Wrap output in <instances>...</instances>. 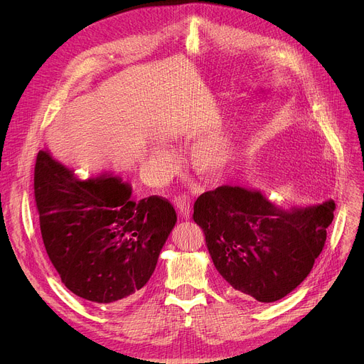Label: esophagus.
<instances>
[{
    "mask_svg": "<svg viewBox=\"0 0 364 364\" xmlns=\"http://www.w3.org/2000/svg\"><path fill=\"white\" fill-rule=\"evenodd\" d=\"M175 204L178 207V211L179 215L182 216V219L188 220L189 219V213H191V200L189 197H185V196H181L175 200Z\"/></svg>",
    "mask_w": 364,
    "mask_h": 364,
    "instance_id": "1",
    "label": "esophagus"
}]
</instances>
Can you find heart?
Masks as SVG:
<instances>
[{
  "instance_id": "1",
  "label": "heart",
  "mask_w": 364,
  "mask_h": 364,
  "mask_svg": "<svg viewBox=\"0 0 364 364\" xmlns=\"http://www.w3.org/2000/svg\"><path fill=\"white\" fill-rule=\"evenodd\" d=\"M229 146L222 139H207L194 146L192 151V164L198 173L213 176L225 167L229 160ZM160 160V156L157 159Z\"/></svg>"
}]
</instances>
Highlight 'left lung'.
<instances>
[{"mask_svg":"<svg viewBox=\"0 0 364 364\" xmlns=\"http://www.w3.org/2000/svg\"><path fill=\"white\" fill-rule=\"evenodd\" d=\"M335 203L284 208L260 191L222 185L201 194L194 222L215 267L240 296L273 303L309 276L322 252Z\"/></svg>","mask_w":364,"mask_h":364,"instance_id":"obj_1","label":"left lung"}]
</instances>
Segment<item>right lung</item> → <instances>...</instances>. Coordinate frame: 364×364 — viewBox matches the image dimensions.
<instances>
[{
	"label": "right lung",
	"mask_w": 364,
	"mask_h": 364,
	"mask_svg": "<svg viewBox=\"0 0 364 364\" xmlns=\"http://www.w3.org/2000/svg\"><path fill=\"white\" fill-rule=\"evenodd\" d=\"M33 186L42 241L66 288L113 309L135 300L176 225L173 205L134 201L117 176L80 179L48 151L38 153Z\"/></svg>",
	"instance_id": "obj_1"
}]
</instances>
